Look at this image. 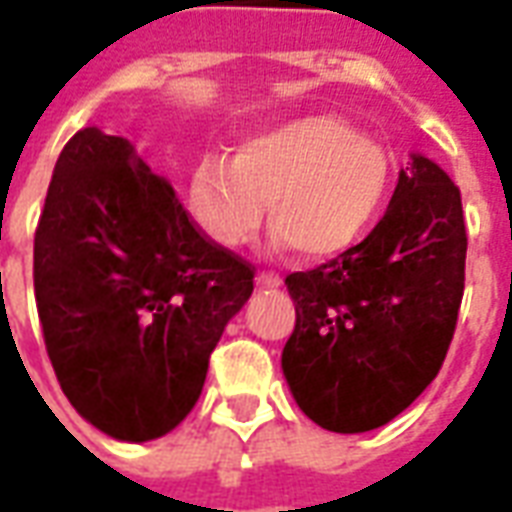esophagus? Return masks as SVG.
I'll return each mask as SVG.
<instances>
[{
    "mask_svg": "<svg viewBox=\"0 0 512 512\" xmlns=\"http://www.w3.org/2000/svg\"><path fill=\"white\" fill-rule=\"evenodd\" d=\"M256 284L262 286V289H273V286H281V275L262 270V273L256 275Z\"/></svg>",
    "mask_w": 512,
    "mask_h": 512,
    "instance_id": "obj_1",
    "label": "esophagus"
}]
</instances>
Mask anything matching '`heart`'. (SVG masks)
<instances>
[{
  "label": "heart",
  "instance_id": "obj_1",
  "mask_svg": "<svg viewBox=\"0 0 512 512\" xmlns=\"http://www.w3.org/2000/svg\"><path fill=\"white\" fill-rule=\"evenodd\" d=\"M391 187L389 154L336 115H306L242 140L234 157H206L190 176V206L215 245L259 228L308 259L350 250L378 220Z\"/></svg>",
  "mask_w": 512,
  "mask_h": 512
}]
</instances>
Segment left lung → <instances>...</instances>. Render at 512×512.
<instances>
[{
  "mask_svg": "<svg viewBox=\"0 0 512 512\" xmlns=\"http://www.w3.org/2000/svg\"><path fill=\"white\" fill-rule=\"evenodd\" d=\"M466 245L458 184L413 154L369 237L286 275L297 320L281 366L311 422L366 433L433 383L458 325Z\"/></svg>",
  "mask_w": 512,
  "mask_h": 512,
  "instance_id": "1",
  "label": "left lung"
}]
</instances>
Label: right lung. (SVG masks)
Wrapping results in <instances>:
<instances>
[{
	"label": "right lung",
	"mask_w": 512,
	"mask_h": 512,
	"mask_svg": "<svg viewBox=\"0 0 512 512\" xmlns=\"http://www.w3.org/2000/svg\"><path fill=\"white\" fill-rule=\"evenodd\" d=\"M253 273L129 140L88 126L65 143L35 228V303L60 389L101 433L151 441L192 411Z\"/></svg>",
	"instance_id": "right-lung-1"
}]
</instances>
